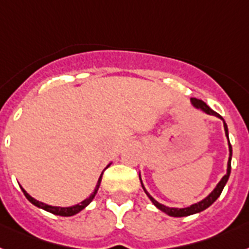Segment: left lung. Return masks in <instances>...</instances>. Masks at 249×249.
<instances>
[{"label": "left lung", "instance_id": "8db88e82", "mask_svg": "<svg viewBox=\"0 0 249 249\" xmlns=\"http://www.w3.org/2000/svg\"><path fill=\"white\" fill-rule=\"evenodd\" d=\"M191 103H192V106H194L196 109L202 110L203 113H206V114H209V116H215L223 121L224 131H225V136H227V139H228V146H229V159H228L227 174H225V176L221 178L220 182L216 184V187H215V188L211 191L210 194L207 195L205 198H202L200 202L194 203V205H191V206H188V207H182V209H178V207L165 206V205H163V203L158 202V201L155 200V198H154V197L149 194V192H147L146 188H145V186H143V183H142V179H141V174H139L141 186H142L143 191H145V194H146L147 197L150 198V201H151V202H153L160 211H163V213H165L166 215H169V216H174V217H182V216H188V215H194V213H201V211L206 210L207 207H210L211 205H213V203L215 202L217 198H219V196L221 195V192H223L224 187H225L228 179H229V176H231V154H233V150H231V142H229V132H228V126H227V123H225V121H224V118L220 116V114H219V113H216L215 110L211 109L210 107L207 106L205 102H202V100L196 99V98H191Z\"/></svg>", "mask_w": 249, "mask_h": 249}]
</instances>
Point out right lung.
<instances>
[{
	"mask_svg": "<svg viewBox=\"0 0 249 249\" xmlns=\"http://www.w3.org/2000/svg\"><path fill=\"white\" fill-rule=\"evenodd\" d=\"M110 164H112V163H109L108 165L106 166V169L108 168V166H110ZM106 169H104V170H106ZM104 170H103L102 174H100L99 179H98V183H96L95 188H94V192H92V194L90 195L88 198H85V200L81 201V202L77 203V205H73V206L61 207V206H52V205H47V203L40 202V201L36 200L34 197L30 196V195H29L28 192H26L24 188H22V187H21V191L24 192V195H25L26 198H28V200L30 201V202H32L34 206L39 207V209H43V210L48 211V213H54V215H59V216H72V215H76L77 213H80L81 210H84V209H85V207L88 206V205H89V203L91 202L92 200H94V197H95L96 192H98V190H99L100 182H102V177H103V173H104Z\"/></svg>",
	"mask_w": 249,
	"mask_h": 249,
	"instance_id": "1",
	"label": "right lung"
}]
</instances>
